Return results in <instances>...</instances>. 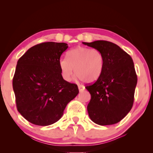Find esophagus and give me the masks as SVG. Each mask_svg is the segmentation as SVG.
I'll return each mask as SVG.
<instances>
[{"mask_svg":"<svg viewBox=\"0 0 153 153\" xmlns=\"http://www.w3.org/2000/svg\"><path fill=\"white\" fill-rule=\"evenodd\" d=\"M78 88H79V90L80 92H82L83 91H84V89H85V87L82 85H79Z\"/></svg>","mask_w":153,"mask_h":153,"instance_id":"esophagus-1","label":"esophagus"}]
</instances>
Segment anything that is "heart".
<instances>
[{
	"label": "heart",
	"instance_id": "obj_1",
	"mask_svg": "<svg viewBox=\"0 0 153 153\" xmlns=\"http://www.w3.org/2000/svg\"><path fill=\"white\" fill-rule=\"evenodd\" d=\"M67 57L58 61L60 74L65 81L71 80L74 70L77 78L85 83L95 82L103 72L104 57L98 49L77 47L68 51Z\"/></svg>",
	"mask_w": 153,
	"mask_h": 153
}]
</instances>
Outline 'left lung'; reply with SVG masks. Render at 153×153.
<instances>
[{
	"label": "left lung",
	"instance_id": "1",
	"mask_svg": "<svg viewBox=\"0 0 153 153\" xmlns=\"http://www.w3.org/2000/svg\"><path fill=\"white\" fill-rule=\"evenodd\" d=\"M82 43L98 49L104 57L102 75L95 83L85 87L91 95L87 106L90 118L100 125L116 124L127 116L133 106L137 76L132 58L110 42Z\"/></svg>",
	"mask_w": 153,
	"mask_h": 153
}]
</instances>
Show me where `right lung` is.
Returning <instances> with one entry per match:
<instances>
[{
  "label": "right lung",
  "instance_id": "obj_1",
  "mask_svg": "<svg viewBox=\"0 0 153 153\" xmlns=\"http://www.w3.org/2000/svg\"><path fill=\"white\" fill-rule=\"evenodd\" d=\"M68 44L48 42L30 48L16 64L12 85L18 111L28 122L47 126L62 116L79 93L77 85L65 81L58 65Z\"/></svg>",
  "mask_w": 153,
  "mask_h": 153
}]
</instances>
